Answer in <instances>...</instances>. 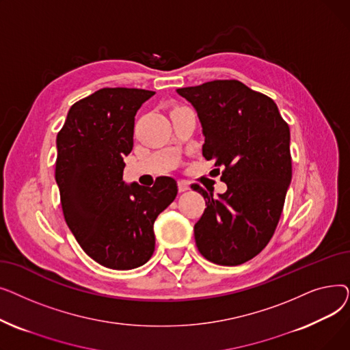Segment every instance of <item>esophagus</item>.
<instances>
[{
  "label": "esophagus",
  "mask_w": 350,
  "mask_h": 350,
  "mask_svg": "<svg viewBox=\"0 0 350 350\" xmlns=\"http://www.w3.org/2000/svg\"><path fill=\"white\" fill-rule=\"evenodd\" d=\"M177 186H178V191H180V193H185V191L190 190V186H189L187 181H178Z\"/></svg>",
  "instance_id": "34e87169"
}]
</instances>
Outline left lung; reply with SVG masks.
<instances>
[{"label":"left lung","mask_w":350,"mask_h":350,"mask_svg":"<svg viewBox=\"0 0 350 350\" xmlns=\"http://www.w3.org/2000/svg\"><path fill=\"white\" fill-rule=\"evenodd\" d=\"M197 110L206 137L203 156L214 160L227 191L213 197L198 185L207 208L194 226L206 260L234 267L258 255L282 214L292 178L289 126L275 102L235 79L177 89Z\"/></svg>","instance_id":"left-lung-1"}]
</instances>
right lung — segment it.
<instances>
[{"mask_svg": "<svg viewBox=\"0 0 350 350\" xmlns=\"http://www.w3.org/2000/svg\"><path fill=\"white\" fill-rule=\"evenodd\" d=\"M154 92L103 88L77 103L57 136L55 180L65 221L82 250L110 269H133L154 252L153 224L177 196L172 177L144 189L123 181L135 116Z\"/></svg>", "mask_w": 350, "mask_h": 350, "instance_id": "right-lung-1", "label": "right lung"}]
</instances>
